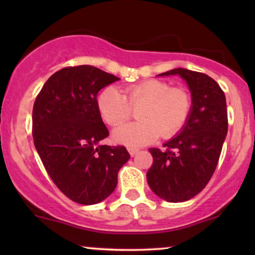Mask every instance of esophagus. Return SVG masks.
Returning a JSON list of instances; mask_svg holds the SVG:
<instances>
[{"label":"esophagus","instance_id":"34e87169","mask_svg":"<svg viewBox=\"0 0 255 255\" xmlns=\"http://www.w3.org/2000/svg\"><path fill=\"white\" fill-rule=\"evenodd\" d=\"M128 152H129L130 156H135V154L139 152V148H135V147H128Z\"/></svg>","mask_w":255,"mask_h":255}]
</instances>
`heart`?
Wrapping results in <instances>:
<instances>
[{
  "mask_svg": "<svg viewBox=\"0 0 255 255\" xmlns=\"http://www.w3.org/2000/svg\"><path fill=\"white\" fill-rule=\"evenodd\" d=\"M98 110L111 127L124 125L137 109L139 122L126 125L114 131L115 141L129 146H142L162 134L171 137L182 129L191 114L192 101L181 87H170L165 81L146 80L126 89L125 95L114 86L99 95Z\"/></svg>",
  "mask_w": 255,
  "mask_h": 255,
  "instance_id": "obj_1",
  "label": "heart"
}]
</instances>
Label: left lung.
I'll use <instances>...</instances> for the list:
<instances>
[{
  "mask_svg": "<svg viewBox=\"0 0 255 255\" xmlns=\"http://www.w3.org/2000/svg\"><path fill=\"white\" fill-rule=\"evenodd\" d=\"M192 95V108L182 130L163 147L150 148L153 163L146 177L154 194L169 203H182L199 194L211 180L228 133L224 92L204 73L175 68Z\"/></svg>",
  "mask_w": 255,
  "mask_h": 255,
  "instance_id": "1",
  "label": "left lung"
}]
</instances>
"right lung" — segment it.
I'll return each mask as SVG.
<instances>
[{
  "label": "right lung",
  "instance_id": "1",
  "mask_svg": "<svg viewBox=\"0 0 255 255\" xmlns=\"http://www.w3.org/2000/svg\"><path fill=\"white\" fill-rule=\"evenodd\" d=\"M118 80L93 66L66 67L46 80L34 102L36 150L57 188L78 204H98L109 197L119 170L130 158L125 146L101 144L109 130L97 95Z\"/></svg>",
  "mask_w": 255,
  "mask_h": 255
}]
</instances>
